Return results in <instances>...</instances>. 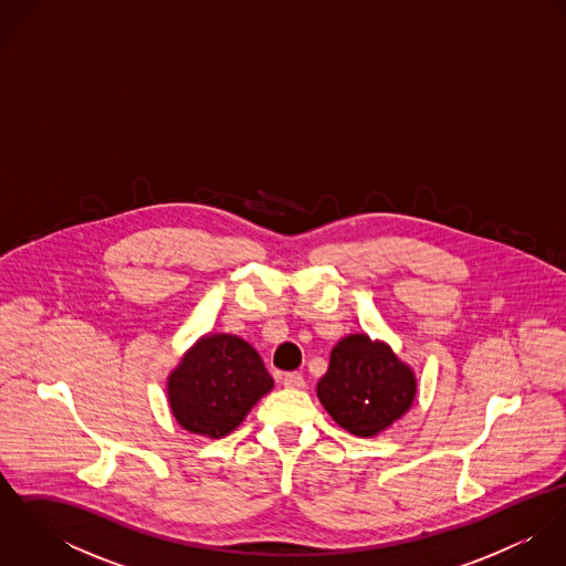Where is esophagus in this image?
Wrapping results in <instances>:
<instances>
[{
  "label": "esophagus",
  "instance_id": "34e87169",
  "mask_svg": "<svg viewBox=\"0 0 566 566\" xmlns=\"http://www.w3.org/2000/svg\"><path fill=\"white\" fill-rule=\"evenodd\" d=\"M283 386L292 388V390H301V388H305V377L301 373H287L283 377Z\"/></svg>",
  "mask_w": 566,
  "mask_h": 566
}]
</instances>
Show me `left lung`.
<instances>
[{"mask_svg":"<svg viewBox=\"0 0 566 566\" xmlns=\"http://www.w3.org/2000/svg\"><path fill=\"white\" fill-rule=\"evenodd\" d=\"M418 381L390 344L366 333L342 337L318 381V399L328 416L357 438H375L409 411Z\"/></svg>","mask_w":566,"mask_h":566,"instance_id":"8db88e82","label":"left lung"}]
</instances>
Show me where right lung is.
<instances>
[{
  "label": "right lung",
  "instance_id": "obj_1",
  "mask_svg": "<svg viewBox=\"0 0 566 566\" xmlns=\"http://www.w3.org/2000/svg\"><path fill=\"white\" fill-rule=\"evenodd\" d=\"M272 388L254 346L231 333H207L167 375V403L185 431L218 440L240 427Z\"/></svg>",
  "mask_w": 566,
  "mask_h": 566
}]
</instances>
